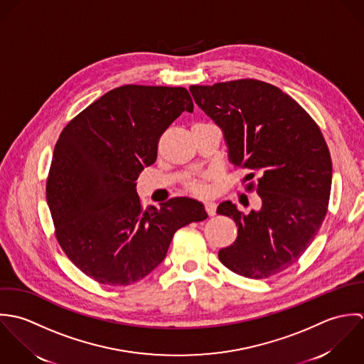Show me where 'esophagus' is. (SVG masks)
<instances>
[{
	"label": "esophagus",
	"mask_w": 364,
	"mask_h": 364,
	"mask_svg": "<svg viewBox=\"0 0 364 364\" xmlns=\"http://www.w3.org/2000/svg\"><path fill=\"white\" fill-rule=\"evenodd\" d=\"M204 207H205V211L210 217H214L217 214V204L215 203L207 201V203H204Z\"/></svg>",
	"instance_id": "obj_1"
}]
</instances>
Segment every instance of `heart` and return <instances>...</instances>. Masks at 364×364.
<instances>
[{
	"label": "heart",
	"mask_w": 364,
	"mask_h": 364,
	"mask_svg": "<svg viewBox=\"0 0 364 364\" xmlns=\"http://www.w3.org/2000/svg\"><path fill=\"white\" fill-rule=\"evenodd\" d=\"M187 187L193 191V193H196V194H207L208 193V187L205 186V183L203 181V180H200V178H194V180H190L188 183H187Z\"/></svg>",
	"instance_id": "b5f03b06"
}]
</instances>
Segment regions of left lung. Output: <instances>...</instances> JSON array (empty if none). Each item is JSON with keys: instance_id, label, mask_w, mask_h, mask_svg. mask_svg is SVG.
I'll list each match as a JSON object with an SVG mask.
<instances>
[{"instance_id": "8db88e82", "label": "left lung", "mask_w": 364, "mask_h": 364, "mask_svg": "<svg viewBox=\"0 0 364 364\" xmlns=\"http://www.w3.org/2000/svg\"><path fill=\"white\" fill-rule=\"evenodd\" d=\"M190 91L220 128L229 161L252 171L245 180L259 174V211L243 214L230 201L218 205L219 215L237 226L219 260L247 279L279 274L308 249L326 215L332 160L321 129L289 94L264 81L243 78Z\"/></svg>"}]
</instances>
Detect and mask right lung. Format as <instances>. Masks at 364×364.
Listing matches in <instances>:
<instances>
[{
  "mask_svg": "<svg viewBox=\"0 0 364 364\" xmlns=\"http://www.w3.org/2000/svg\"><path fill=\"white\" fill-rule=\"evenodd\" d=\"M184 111L193 112L194 104L183 87L129 84L105 92L60 134L48 205L59 245L95 282L142 280L163 262L177 229L208 217L203 203L188 197L142 210L136 193L161 134Z\"/></svg>",
  "mask_w": 364,
  "mask_h": 364,
  "instance_id": "obj_1",
  "label": "right lung"
}]
</instances>
